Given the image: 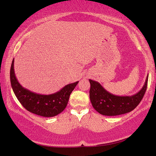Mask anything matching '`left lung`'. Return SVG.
Returning <instances> with one entry per match:
<instances>
[{
  "label": "left lung",
  "instance_id": "left-lung-1",
  "mask_svg": "<svg viewBox=\"0 0 156 156\" xmlns=\"http://www.w3.org/2000/svg\"><path fill=\"white\" fill-rule=\"evenodd\" d=\"M148 74L142 89L132 96H116L106 91L96 81L89 80V98L94 109L104 116H117L133 111L141 101L148 84Z\"/></svg>",
  "mask_w": 156,
  "mask_h": 156
}]
</instances>
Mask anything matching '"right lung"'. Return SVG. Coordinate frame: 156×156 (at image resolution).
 I'll use <instances>...</instances> for the list:
<instances>
[{"instance_id":"add662e5","label":"right lung","mask_w":156,"mask_h":156,"mask_svg":"<svg viewBox=\"0 0 156 156\" xmlns=\"http://www.w3.org/2000/svg\"><path fill=\"white\" fill-rule=\"evenodd\" d=\"M10 77L15 95L23 107L28 112L44 117H53L60 114L66 108L70 94L79 82L66 85L52 94H40L21 86L17 80L14 71V59L10 67Z\"/></svg>"}]
</instances>
